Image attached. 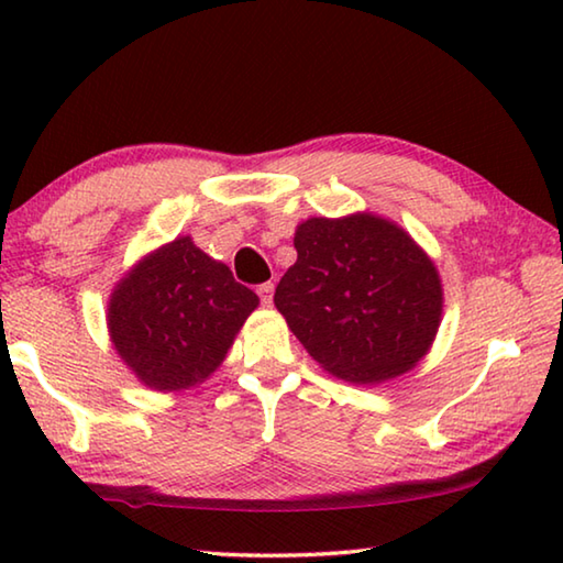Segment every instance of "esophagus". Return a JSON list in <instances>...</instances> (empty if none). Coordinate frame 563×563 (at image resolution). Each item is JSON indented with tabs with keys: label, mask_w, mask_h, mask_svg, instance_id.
Listing matches in <instances>:
<instances>
[{
	"label": "esophagus",
	"mask_w": 563,
	"mask_h": 563,
	"mask_svg": "<svg viewBox=\"0 0 563 563\" xmlns=\"http://www.w3.org/2000/svg\"><path fill=\"white\" fill-rule=\"evenodd\" d=\"M273 290H275V285H273V283H263V285H258V295H261V302L265 305V308H268V305L273 302Z\"/></svg>",
	"instance_id": "34e87169"
}]
</instances>
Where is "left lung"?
<instances>
[{"label":"left lung","mask_w":563,"mask_h":563,"mask_svg":"<svg viewBox=\"0 0 563 563\" xmlns=\"http://www.w3.org/2000/svg\"><path fill=\"white\" fill-rule=\"evenodd\" d=\"M295 261L275 308L332 377L379 385L412 369L437 338L444 290L437 265L402 225L360 211L295 228Z\"/></svg>","instance_id":"1"}]
</instances>
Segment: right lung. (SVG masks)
<instances>
[{"label": "right lung", "mask_w": 563, "mask_h": 563, "mask_svg": "<svg viewBox=\"0 0 563 563\" xmlns=\"http://www.w3.org/2000/svg\"><path fill=\"white\" fill-rule=\"evenodd\" d=\"M261 300L190 235L146 253L113 285L111 345L141 385L180 393L206 383Z\"/></svg>", "instance_id": "right-lung-1"}]
</instances>
